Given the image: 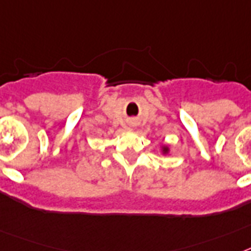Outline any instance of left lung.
<instances>
[{
  "mask_svg": "<svg viewBox=\"0 0 251 251\" xmlns=\"http://www.w3.org/2000/svg\"><path fill=\"white\" fill-rule=\"evenodd\" d=\"M168 151H169V149H168L167 146H164V148H163V154H168Z\"/></svg>",
  "mask_w": 251,
  "mask_h": 251,
  "instance_id": "1",
  "label": "left lung"
}]
</instances>
